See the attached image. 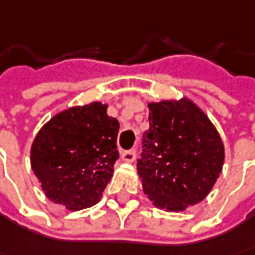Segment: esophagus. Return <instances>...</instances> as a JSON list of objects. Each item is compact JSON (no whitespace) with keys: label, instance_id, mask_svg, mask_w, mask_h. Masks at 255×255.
<instances>
[{"label":"esophagus","instance_id":"34e87169","mask_svg":"<svg viewBox=\"0 0 255 255\" xmlns=\"http://www.w3.org/2000/svg\"><path fill=\"white\" fill-rule=\"evenodd\" d=\"M137 154H135V149H127V151H123L121 152V160L126 161V162H132L135 160Z\"/></svg>","mask_w":255,"mask_h":255}]
</instances>
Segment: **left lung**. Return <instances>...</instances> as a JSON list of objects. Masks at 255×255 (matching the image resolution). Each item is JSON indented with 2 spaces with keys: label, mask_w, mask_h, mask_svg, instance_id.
<instances>
[{
  "label": "left lung",
  "mask_w": 255,
  "mask_h": 255,
  "mask_svg": "<svg viewBox=\"0 0 255 255\" xmlns=\"http://www.w3.org/2000/svg\"><path fill=\"white\" fill-rule=\"evenodd\" d=\"M149 128L137 162L144 194L157 208L184 211L203 201L224 164V144L188 98L149 103Z\"/></svg>",
  "instance_id": "1"
}]
</instances>
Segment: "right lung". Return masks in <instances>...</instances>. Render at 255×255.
Returning a JSON list of instances; mask_svg holds the SVG:
<instances>
[{
    "instance_id": "add662e5",
    "label": "right lung",
    "mask_w": 255,
    "mask_h": 255,
    "mask_svg": "<svg viewBox=\"0 0 255 255\" xmlns=\"http://www.w3.org/2000/svg\"><path fill=\"white\" fill-rule=\"evenodd\" d=\"M107 104L91 103L55 114L31 145V168L47 198L70 211L95 205L118 160L120 124Z\"/></svg>"
}]
</instances>
